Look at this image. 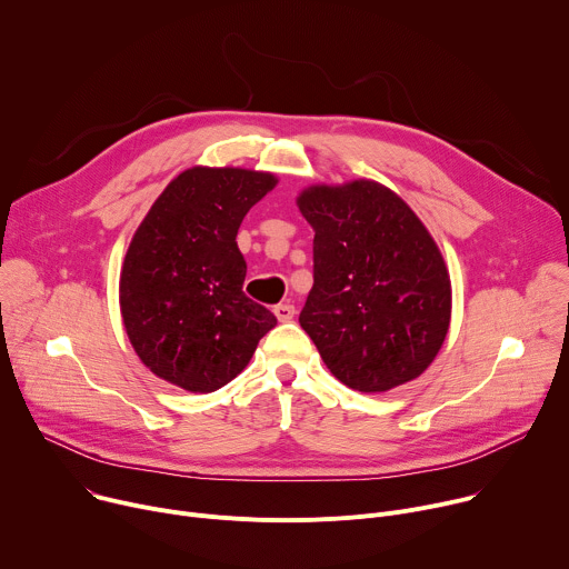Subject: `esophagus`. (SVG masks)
I'll list each match as a JSON object with an SVG mask.
<instances>
[{
  "label": "esophagus",
  "instance_id": "1",
  "mask_svg": "<svg viewBox=\"0 0 569 569\" xmlns=\"http://www.w3.org/2000/svg\"><path fill=\"white\" fill-rule=\"evenodd\" d=\"M295 306L292 303H279V306H274V315H277V319L279 321H290L292 317H295Z\"/></svg>",
  "mask_w": 569,
  "mask_h": 569
}]
</instances>
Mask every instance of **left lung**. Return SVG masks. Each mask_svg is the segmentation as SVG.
Instances as JSON below:
<instances>
[{"label": "left lung", "mask_w": 569, "mask_h": 569, "mask_svg": "<svg viewBox=\"0 0 569 569\" xmlns=\"http://www.w3.org/2000/svg\"><path fill=\"white\" fill-rule=\"evenodd\" d=\"M297 204L315 229L299 323L323 365L365 393L419 378L446 340L452 301L426 224L371 180L308 187Z\"/></svg>", "instance_id": "1"}]
</instances>
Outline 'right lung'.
<instances>
[{"instance_id":"obj_1","label":"right lung","mask_w":569,"mask_h":569,"mask_svg":"<svg viewBox=\"0 0 569 569\" xmlns=\"http://www.w3.org/2000/svg\"><path fill=\"white\" fill-rule=\"evenodd\" d=\"M272 173L193 167L154 200L121 268L123 327L161 380L209 393L248 367L277 317L242 292L236 233Z\"/></svg>"}]
</instances>
